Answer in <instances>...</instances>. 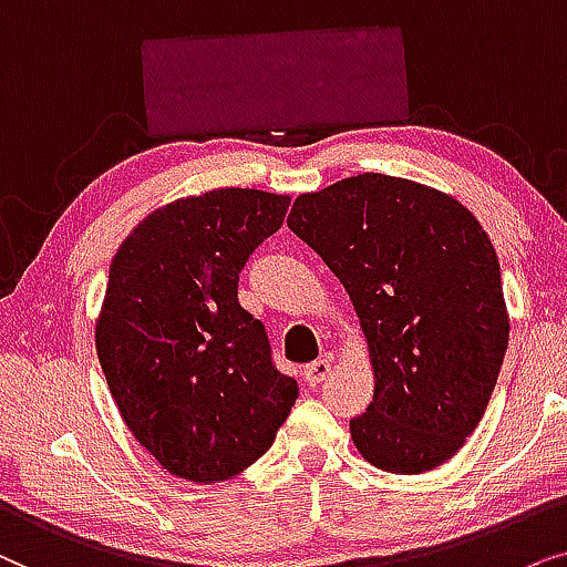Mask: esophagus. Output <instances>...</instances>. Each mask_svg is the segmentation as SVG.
Instances as JSON below:
<instances>
[{
  "label": "esophagus",
  "instance_id": "obj_1",
  "mask_svg": "<svg viewBox=\"0 0 567 567\" xmlns=\"http://www.w3.org/2000/svg\"><path fill=\"white\" fill-rule=\"evenodd\" d=\"M331 373V360L329 358H319L313 362H308V365L303 368V379L308 386H319L321 381H327Z\"/></svg>",
  "mask_w": 567,
  "mask_h": 567
}]
</instances>
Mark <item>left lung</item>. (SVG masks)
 Returning <instances> with one entry per match:
<instances>
[{"instance_id": "8db88e82", "label": "left lung", "mask_w": 567, "mask_h": 567, "mask_svg": "<svg viewBox=\"0 0 567 567\" xmlns=\"http://www.w3.org/2000/svg\"><path fill=\"white\" fill-rule=\"evenodd\" d=\"M288 228L350 292L375 389L350 420L373 466L422 474L480 425L508 350L501 264L454 196L362 173L298 196Z\"/></svg>"}]
</instances>
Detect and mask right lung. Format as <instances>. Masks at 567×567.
I'll use <instances>...</instances> for the list:
<instances>
[{
	"label": "right lung",
	"instance_id": "add662e5",
	"mask_svg": "<svg viewBox=\"0 0 567 567\" xmlns=\"http://www.w3.org/2000/svg\"><path fill=\"white\" fill-rule=\"evenodd\" d=\"M288 207V196L215 188L145 217L113 256L97 360L126 427L176 477H236L296 404L298 381L238 303L240 269Z\"/></svg>",
	"mask_w": 567,
	"mask_h": 567
}]
</instances>
